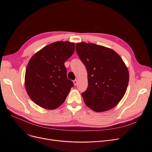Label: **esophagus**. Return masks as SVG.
<instances>
[{
    "label": "esophagus",
    "mask_w": 152,
    "mask_h": 152,
    "mask_svg": "<svg viewBox=\"0 0 152 152\" xmlns=\"http://www.w3.org/2000/svg\"><path fill=\"white\" fill-rule=\"evenodd\" d=\"M77 83H78V81H77V79H75V80H73V84H74V85H75V86H77Z\"/></svg>",
    "instance_id": "1"
}]
</instances>
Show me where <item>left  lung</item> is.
<instances>
[{
  "instance_id": "1",
  "label": "left lung",
  "mask_w": 152,
  "mask_h": 152,
  "mask_svg": "<svg viewBox=\"0 0 152 152\" xmlns=\"http://www.w3.org/2000/svg\"><path fill=\"white\" fill-rule=\"evenodd\" d=\"M76 51L88 75V87L82 93L86 105L97 112L115 107L129 83V72L121 56L111 49L91 43L77 44Z\"/></svg>"
}]
</instances>
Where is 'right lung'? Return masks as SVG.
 I'll return each mask as SVG.
<instances>
[{
    "instance_id": "obj_1",
    "label": "right lung",
    "mask_w": 152,
    "mask_h": 152,
    "mask_svg": "<svg viewBox=\"0 0 152 152\" xmlns=\"http://www.w3.org/2000/svg\"><path fill=\"white\" fill-rule=\"evenodd\" d=\"M75 50V44L58 41L31 57L25 72V87L31 99L40 107L55 109L68 96L73 82L66 76L64 65Z\"/></svg>"
}]
</instances>
